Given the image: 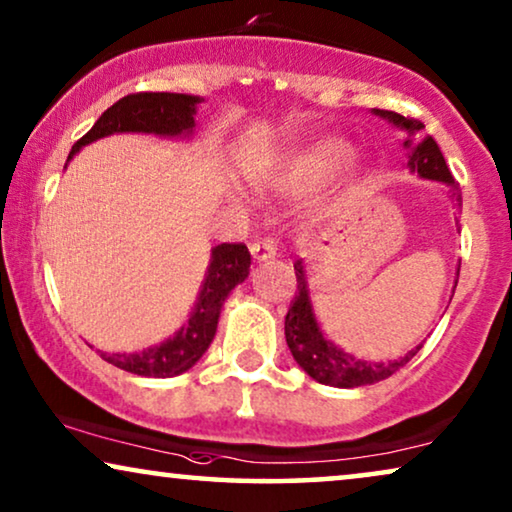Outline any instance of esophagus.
Here are the masks:
<instances>
[{
    "label": "esophagus",
    "instance_id": "1",
    "mask_svg": "<svg viewBox=\"0 0 512 512\" xmlns=\"http://www.w3.org/2000/svg\"><path fill=\"white\" fill-rule=\"evenodd\" d=\"M251 254L256 261H270L277 256V240L275 237H263V240L251 244Z\"/></svg>",
    "mask_w": 512,
    "mask_h": 512
}]
</instances>
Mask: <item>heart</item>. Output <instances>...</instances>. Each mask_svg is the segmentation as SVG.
Listing matches in <instances>:
<instances>
[{
	"label": "heart",
	"instance_id": "b5f03b06",
	"mask_svg": "<svg viewBox=\"0 0 512 512\" xmlns=\"http://www.w3.org/2000/svg\"><path fill=\"white\" fill-rule=\"evenodd\" d=\"M352 158V144L340 137H317L293 151L272 170L270 179L286 188H310L331 179Z\"/></svg>",
	"mask_w": 512,
	"mask_h": 512
}]
</instances>
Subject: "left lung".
Here are the masks:
<instances>
[{
    "label": "left lung",
    "mask_w": 512,
    "mask_h": 512,
    "mask_svg": "<svg viewBox=\"0 0 512 512\" xmlns=\"http://www.w3.org/2000/svg\"><path fill=\"white\" fill-rule=\"evenodd\" d=\"M373 114L384 118V121H389L394 128L403 132V146L405 151H408L410 172L419 174L422 179L440 181V184L450 186L454 200H457L461 207L457 181H454L450 174V167H447L436 139L431 135H424V125L415 121V118H405L401 114H396V111L373 109ZM293 268H296L298 277V293L296 298L291 300L289 312H286L284 335L293 359H296L298 366L303 368L312 380L338 389H354L363 387V384H375L380 380H387V377L394 375L396 370H401L405 363L419 352L422 345L410 349L408 354L394 361H363L359 356L342 352V349L335 345V342L328 340L324 331H321L317 314H314L303 261L293 263Z\"/></svg>",
    "instance_id": "obj_1"
}]
</instances>
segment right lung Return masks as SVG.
<instances>
[{"mask_svg":"<svg viewBox=\"0 0 512 512\" xmlns=\"http://www.w3.org/2000/svg\"><path fill=\"white\" fill-rule=\"evenodd\" d=\"M205 102L198 95L184 93H137L104 111L97 123L83 135L69 151L67 163L83 146L121 132H144V135L188 139L195 132V114L198 104ZM251 254L244 244H219L212 249L205 279H202L198 300H195L186 324L177 333L146 347L142 352L107 354L100 352L104 361L142 377H174L186 373L202 359L216 335L221 307L228 293L249 277Z\"/></svg>","mask_w":512,"mask_h":512,"instance_id":"1","label":"right lung"}]
</instances>
